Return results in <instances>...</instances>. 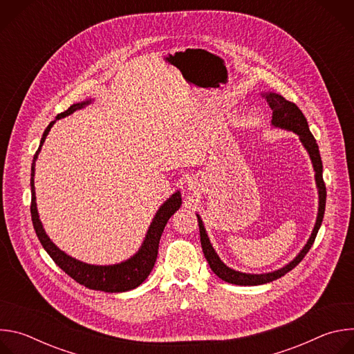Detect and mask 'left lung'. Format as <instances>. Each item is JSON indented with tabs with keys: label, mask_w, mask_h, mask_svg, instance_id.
Segmentation results:
<instances>
[{
	"label": "left lung",
	"mask_w": 354,
	"mask_h": 354,
	"mask_svg": "<svg viewBox=\"0 0 354 354\" xmlns=\"http://www.w3.org/2000/svg\"><path fill=\"white\" fill-rule=\"evenodd\" d=\"M263 96L266 97L269 106L273 111V116H272V126L276 129H283L287 131H292L299 137V141L304 145V148L307 149V153L310 154L314 171H315V182H317V187H318V197H319V207H318V216H317V221L314 225V230L311 232L310 239L307 241V243L304 245L299 250V254L286 266H283L281 269H277L274 272L270 273H261V274H254V273H242L238 270H234L231 268H228L217 255V252L214 250L206 228L203 225V221H201L200 216H197V221H198V230H200V242H201V249H203L205 258L207 259L212 270L224 281L231 283V284H236V286H259V284H266L270 283L273 280L280 279L281 276H284L286 273H288L290 270H292L304 257L308 254V250L311 249L315 236L318 234V230L322 224L324 220V214H325V205H326V187L324 183V178H322V161H321V156H319V148L317 144V140L314 138V136L310 131L308 127V122L306 119V116L302 115V112L298 109V106L290 100L284 99L281 95L274 93V92H266L263 93Z\"/></svg>",
	"instance_id": "8db88e82"
}]
</instances>
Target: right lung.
I'll return each instance as SVG.
<instances>
[{"label": "right lung", "instance_id": "add662e5", "mask_svg": "<svg viewBox=\"0 0 354 354\" xmlns=\"http://www.w3.org/2000/svg\"><path fill=\"white\" fill-rule=\"evenodd\" d=\"M91 102H92V99H88V100H84V102L71 105L66 112L57 115L56 120L63 119V118L74 113L75 111L85 108ZM56 120H53L46 127L44 133L41 136L39 148L33 157V162H32L30 216H32V223H33L36 235H37L41 246L44 248V250L50 255V258H52L56 262V265L60 269H63L70 277H73L77 283L91 288V290H99V291H105V292H123V291L133 290V288L138 287L148 277V274L151 273V270H153V268L156 265L160 239L164 232V228H165L168 220L174 216V213L176 210H179V207L182 205L180 192L179 190L175 192L158 209V212L156 213V216L153 218V223H151L148 227V231L145 234V238H144L140 249L127 261L116 263V265H105L104 266V265H89V263L81 262V261L67 255L66 252L59 249L53 243V241L47 236L44 228L41 225V221H40L39 213H37V207H36L35 179H33L37 156L40 153L41 145H43L50 129L53 127Z\"/></svg>", "mask_w": 354, "mask_h": 354}]
</instances>
